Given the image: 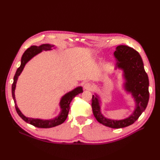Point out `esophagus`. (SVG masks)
Returning a JSON list of instances; mask_svg holds the SVG:
<instances>
[{
  "label": "esophagus",
  "mask_w": 160,
  "mask_h": 160,
  "mask_svg": "<svg viewBox=\"0 0 160 160\" xmlns=\"http://www.w3.org/2000/svg\"><path fill=\"white\" fill-rule=\"evenodd\" d=\"M92 88H93V86L90 83H88V82H87V83L84 84V89L85 90H91Z\"/></svg>",
  "instance_id": "34e87169"
}]
</instances>
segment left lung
<instances>
[{
  "instance_id": "8db88e82",
  "label": "left lung",
  "mask_w": 160,
  "mask_h": 160,
  "mask_svg": "<svg viewBox=\"0 0 160 160\" xmlns=\"http://www.w3.org/2000/svg\"><path fill=\"white\" fill-rule=\"evenodd\" d=\"M115 69L123 70L125 80L123 88L132 94L135 100V108L132 114L123 119H111L101 112L99 97L92 96V110L96 119L100 123L111 128H123L133 124L146 109L149 98V79L145 71L143 62L139 52L126 45H119L114 52Z\"/></svg>"
}]
</instances>
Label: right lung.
I'll return each mask as SVG.
<instances>
[{"label":"right lung","instance_id":"add662e5","mask_svg":"<svg viewBox=\"0 0 160 160\" xmlns=\"http://www.w3.org/2000/svg\"><path fill=\"white\" fill-rule=\"evenodd\" d=\"M53 47H54V45H51L49 44H42L38 47L33 45L28 48V49H27L25 51V52L23 53V55L21 57V65L17 69L16 73L14 76L13 83L12 85V95L14 102V105H15V109L17 113L24 121H25V122L38 128H51L57 126V125H61V123H63L66 120L67 115H68L69 111L70 109L69 105L71 102L72 99H73L77 95H78L81 93H83V88H82V87H77V88H76L73 90L68 92V93H67L65 95L62 96L59 103L61 111L59 115L57 116L56 118L51 119H41L27 118L26 116L24 115L21 113L20 109H18V106L16 103L15 95H14V91H15L16 84L17 82V79L18 78V76L21 75L24 67H25V65L27 63V62L29 61L32 57L38 55V53L41 52L42 51L52 50L51 48Z\"/></svg>","mask_w":160,"mask_h":160}]
</instances>
